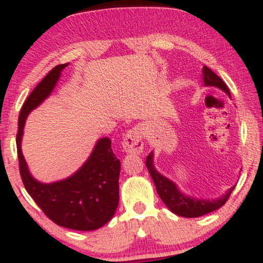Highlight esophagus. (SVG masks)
I'll return each mask as SVG.
<instances>
[{
    "label": "esophagus",
    "mask_w": 263,
    "mask_h": 263,
    "mask_svg": "<svg viewBox=\"0 0 263 263\" xmlns=\"http://www.w3.org/2000/svg\"><path fill=\"white\" fill-rule=\"evenodd\" d=\"M122 148L129 155H140L143 151V131L141 127H134L123 136Z\"/></svg>",
    "instance_id": "34e87169"
}]
</instances>
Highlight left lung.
I'll list each match as a JSON object with an SVG mask.
<instances>
[{"label": "left lung", "instance_id": "8db88e82", "mask_svg": "<svg viewBox=\"0 0 263 263\" xmlns=\"http://www.w3.org/2000/svg\"><path fill=\"white\" fill-rule=\"evenodd\" d=\"M201 73H203V83L205 86L218 87V89L228 93L229 98H231L229 87L221 80V78H219L211 69L208 68V66H204ZM153 158H155V155H153V152H151L147 156L146 165L153 182H155L157 193H158L159 198L162 199L163 203L167 205V208L172 213L183 216V218H199V216L209 214L211 211L218 210L219 208H221L226 203L232 190L235 189V185L231 186L222 197L211 199V200L210 199H198L194 197H189V195H185L184 193L180 192L176 183L172 182L171 179H168L167 177H164L156 170Z\"/></svg>", "mask_w": 263, "mask_h": 263}]
</instances>
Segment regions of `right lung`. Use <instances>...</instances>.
<instances>
[{"mask_svg": "<svg viewBox=\"0 0 263 263\" xmlns=\"http://www.w3.org/2000/svg\"><path fill=\"white\" fill-rule=\"evenodd\" d=\"M68 64L57 65L45 75L21 108L16 138L20 173L28 194L53 222L71 230L92 231L110 221L119 205L121 163L112 152L110 138L96 142L91 155L73 176L48 184L32 177L21 148L27 116L52 93Z\"/></svg>", "mask_w": 263, "mask_h": 263, "instance_id": "right-lung-1", "label": "right lung"}]
</instances>
